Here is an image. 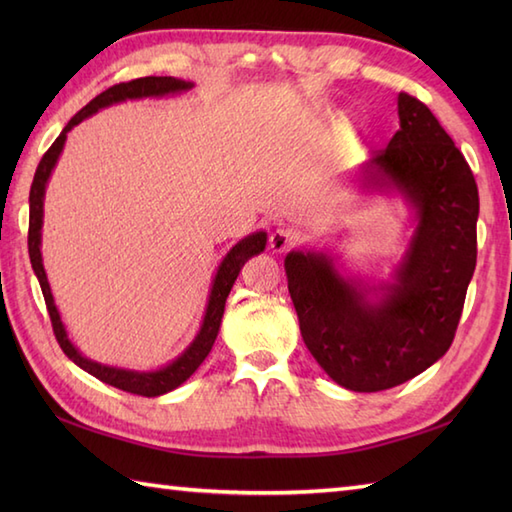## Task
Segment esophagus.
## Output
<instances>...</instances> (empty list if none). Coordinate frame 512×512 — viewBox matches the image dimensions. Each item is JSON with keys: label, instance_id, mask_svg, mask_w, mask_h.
I'll use <instances>...</instances> for the list:
<instances>
[{"label": "esophagus", "instance_id": "obj_1", "mask_svg": "<svg viewBox=\"0 0 512 512\" xmlns=\"http://www.w3.org/2000/svg\"><path fill=\"white\" fill-rule=\"evenodd\" d=\"M301 239V233L297 231V228H288V226H279L275 228L273 233H270V239H268V246L275 250V253H286V250H290L292 246H297Z\"/></svg>", "mask_w": 512, "mask_h": 512}]
</instances>
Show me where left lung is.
I'll list each match as a JSON object with an SVG mask.
<instances>
[{
	"label": "left lung",
	"mask_w": 512,
	"mask_h": 512,
	"mask_svg": "<svg viewBox=\"0 0 512 512\" xmlns=\"http://www.w3.org/2000/svg\"><path fill=\"white\" fill-rule=\"evenodd\" d=\"M398 118L394 138L358 178L365 189H398L416 211L394 281L367 288L317 250H292L284 262L310 354L334 383L367 394L402 385L447 354L477 259L480 195L469 162L416 96L398 94Z\"/></svg>",
	"instance_id": "obj_1"
}]
</instances>
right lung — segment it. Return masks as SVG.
<instances>
[{
	"instance_id": "obj_1",
	"label": "right lung",
	"mask_w": 512,
	"mask_h": 512,
	"mask_svg": "<svg viewBox=\"0 0 512 512\" xmlns=\"http://www.w3.org/2000/svg\"><path fill=\"white\" fill-rule=\"evenodd\" d=\"M193 88V83L182 81V79H173V76H143V79H134L129 83H118L112 85L110 90L101 92L96 99H92L88 105L83 107L81 112H76L70 123L63 127V132L59 134V138L54 140L52 147L43 154L39 167L35 171V180H32L30 187V222H28V253H30V264L35 275L39 279V286L43 292V299H46V308L50 314L52 321V330L57 341L61 345V350L65 352V356L70 358L72 363L79 365L85 372L92 374L94 378L103 380L105 385H112L116 389L129 391V394L136 396H162L167 391L180 387L184 380H187L195 369L202 365V361L209 356L211 347L217 339V332H220V323H222V314H224V306H226V297L231 292L235 279L239 275V270L248 262L253 255H259L266 248V233L259 231L244 237L242 242H237L231 250H228L226 257L222 259V264L217 266V273L213 279L211 286V295H209V303H206V312H204V321L200 325V332L195 336L193 343L184 350L176 361H171L169 365L156 369V372H134V369H123V367H110V365H101L96 361H90L85 358L76 347L72 345V341L68 339V332H65L59 310L54 306L52 292H50V284L46 277V270H43V262H41V226H43V195H46V184L50 173L57 165V160L63 151L65 138H68V132L79 125L85 118L96 114L99 110L107 105L121 103L127 99H147V96H167V94H178V92H187Z\"/></svg>"
}]
</instances>
